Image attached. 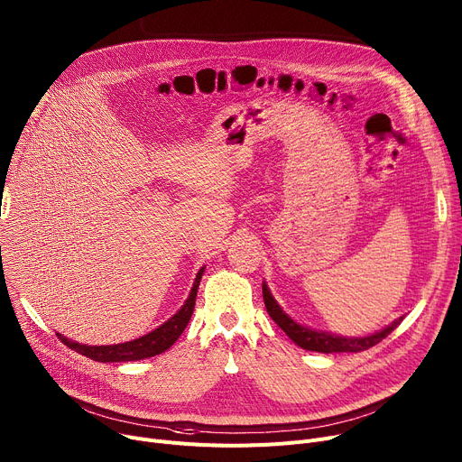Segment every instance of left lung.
I'll use <instances>...</instances> for the list:
<instances>
[{"instance_id":"8db88e82","label":"left lung","mask_w":462,"mask_h":462,"mask_svg":"<svg viewBox=\"0 0 462 462\" xmlns=\"http://www.w3.org/2000/svg\"><path fill=\"white\" fill-rule=\"evenodd\" d=\"M263 298H264V306H266L268 315L273 317V320L298 346H302L306 350H315V352H327V355H330V352L367 350V348L374 346L376 343H381L384 337H388V334H392L402 320V317H401L395 322H392L388 328L376 332L373 336H367V337H341V336H334L328 332H317V330L306 328V327H302V324L294 322L274 300V296L270 294L266 283H263Z\"/></svg>"}]
</instances>
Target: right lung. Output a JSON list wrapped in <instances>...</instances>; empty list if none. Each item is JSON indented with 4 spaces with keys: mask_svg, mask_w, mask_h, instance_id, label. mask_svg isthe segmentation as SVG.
I'll use <instances>...</instances> for the list:
<instances>
[{
    "mask_svg": "<svg viewBox=\"0 0 462 462\" xmlns=\"http://www.w3.org/2000/svg\"><path fill=\"white\" fill-rule=\"evenodd\" d=\"M205 273V268H201L192 291H189L188 300L184 302V306L168 320L162 324L160 328H156L154 332L134 339V341H126V343H119V345H79L74 343L67 337H63L61 334H58V337L72 350L79 352L95 362H134V360H143V358H151L156 355H162V352L168 350L177 339L179 336L184 332L186 324L189 322V317L194 313V306H196V296H198V287L201 282V276Z\"/></svg>",
    "mask_w": 462,
    "mask_h": 462,
    "instance_id": "right-lung-1",
    "label": "right lung"
}]
</instances>
